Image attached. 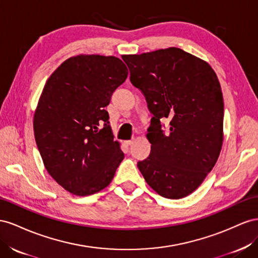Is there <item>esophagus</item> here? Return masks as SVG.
<instances>
[{"label":"esophagus","instance_id":"esophagus-1","mask_svg":"<svg viewBox=\"0 0 258 258\" xmlns=\"http://www.w3.org/2000/svg\"><path fill=\"white\" fill-rule=\"evenodd\" d=\"M133 141H126V142H125V145H126V146H131V145H133Z\"/></svg>","mask_w":258,"mask_h":258}]
</instances>
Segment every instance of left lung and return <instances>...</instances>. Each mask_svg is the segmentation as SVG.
I'll return each instance as SVG.
<instances>
[{"mask_svg": "<svg viewBox=\"0 0 258 258\" xmlns=\"http://www.w3.org/2000/svg\"><path fill=\"white\" fill-rule=\"evenodd\" d=\"M132 84L153 114L147 138L150 156L137 163L161 197L185 198L216 164L224 141V98L215 71L201 58L177 47L124 55ZM171 119L170 133L159 120Z\"/></svg>", "mask_w": 258, "mask_h": 258, "instance_id": "8db88e82", "label": "left lung"}]
</instances>
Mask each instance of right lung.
<instances>
[{
  "instance_id": "obj_1",
  "label": "right lung",
  "mask_w": 258,
  "mask_h": 258,
  "mask_svg": "<svg viewBox=\"0 0 258 258\" xmlns=\"http://www.w3.org/2000/svg\"><path fill=\"white\" fill-rule=\"evenodd\" d=\"M127 75L115 56L80 54L44 85L33 116L35 142L48 174L72 195L105 189L124 159L105 108Z\"/></svg>"
}]
</instances>
